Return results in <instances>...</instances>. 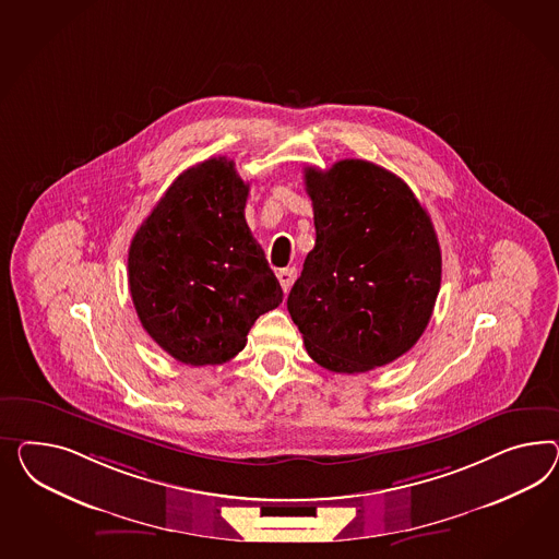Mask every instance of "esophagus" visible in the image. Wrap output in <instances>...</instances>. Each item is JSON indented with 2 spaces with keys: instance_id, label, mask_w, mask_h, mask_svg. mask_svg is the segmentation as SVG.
I'll return each mask as SVG.
<instances>
[{
  "instance_id": "1",
  "label": "esophagus",
  "mask_w": 559,
  "mask_h": 559,
  "mask_svg": "<svg viewBox=\"0 0 559 559\" xmlns=\"http://www.w3.org/2000/svg\"><path fill=\"white\" fill-rule=\"evenodd\" d=\"M276 276H278V283H281L283 290L288 293V288H290L293 281H295V269H283V271L276 272Z\"/></svg>"
}]
</instances>
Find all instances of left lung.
Here are the masks:
<instances>
[{"instance_id": "obj_1", "label": "left lung", "mask_w": 559, "mask_h": 559, "mask_svg": "<svg viewBox=\"0 0 559 559\" xmlns=\"http://www.w3.org/2000/svg\"><path fill=\"white\" fill-rule=\"evenodd\" d=\"M316 248L288 293L307 354L340 374L401 358L421 337L441 285L431 217L407 182L346 158L305 168Z\"/></svg>"}]
</instances>
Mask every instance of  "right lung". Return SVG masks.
Here are the masks:
<instances>
[{"instance_id":"1","label":"right lung","mask_w":559,"mask_h":559,"mask_svg":"<svg viewBox=\"0 0 559 559\" xmlns=\"http://www.w3.org/2000/svg\"><path fill=\"white\" fill-rule=\"evenodd\" d=\"M250 185L234 160L187 168L138 227L128 283L142 328L175 360H231L283 288L243 217Z\"/></svg>"}]
</instances>
